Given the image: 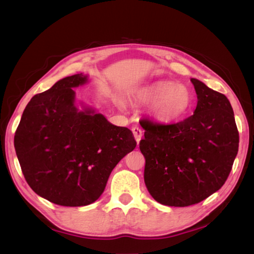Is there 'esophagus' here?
Wrapping results in <instances>:
<instances>
[{"label":"esophagus","mask_w":254,"mask_h":254,"mask_svg":"<svg viewBox=\"0 0 254 254\" xmlns=\"http://www.w3.org/2000/svg\"><path fill=\"white\" fill-rule=\"evenodd\" d=\"M132 132H133L134 137H135V139H136V142L139 143V141H141V138H142V134H143L142 128L138 127H133Z\"/></svg>","instance_id":"34e87169"}]
</instances>
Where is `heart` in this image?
<instances>
[{"label": "heart", "instance_id": "b5f03b06", "mask_svg": "<svg viewBox=\"0 0 254 254\" xmlns=\"http://www.w3.org/2000/svg\"><path fill=\"white\" fill-rule=\"evenodd\" d=\"M136 99L143 104L154 102L150 115L163 123H171L185 117L192 106V95L186 86L161 80L139 88Z\"/></svg>", "mask_w": 254, "mask_h": 254}]
</instances>
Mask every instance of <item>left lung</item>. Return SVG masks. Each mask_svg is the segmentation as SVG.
Segmentation results:
<instances>
[{
    "label": "left lung",
    "instance_id": "1",
    "mask_svg": "<svg viewBox=\"0 0 254 254\" xmlns=\"http://www.w3.org/2000/svg\"><path fill=\"white\" fill-rule=\"evenodd\" d=\"M197 95L192 116L171 124L142 120L139 149L144 181L156 201L185 207L202 202L227 180L238 153L239 133L225 95L191 78Z\"/></svg>",
    "mask_w": 254,
    "mask_h": 254
}]
</instances>
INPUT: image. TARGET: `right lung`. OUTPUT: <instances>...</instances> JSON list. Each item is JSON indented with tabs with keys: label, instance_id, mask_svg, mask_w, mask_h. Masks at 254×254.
Wrapping results in <instances>:
<instances>
[{
	"label": "right lung",
	"instance_id": "obj_1",
	"mask_svg": "<svg viewBox=\"0 0 254 254\" xmlns=\"http://www.w3.org/2000/svg\"><path fill=\"white\" fill-rule=\"evenodd\" d=\"M87 82L75 74L31 98L15 132L21 171L38 195L62 206H85L104 192L111 171L136 141L90 108L78 110L72 89Z\"/></svg>",
	"mask_w": 254,
	"mask_h": 254
}]
</instances>
